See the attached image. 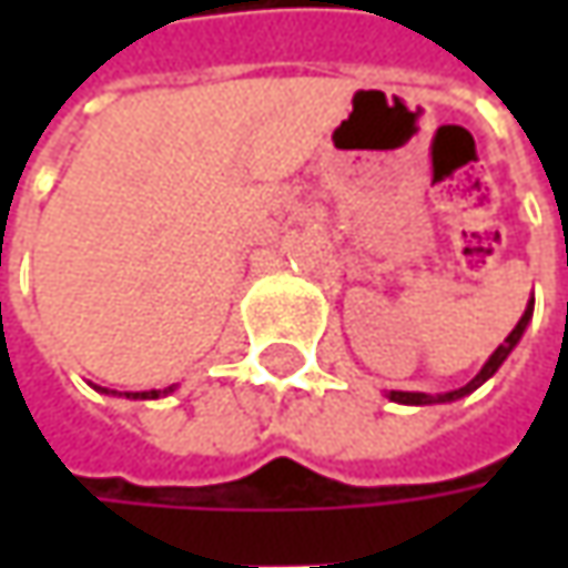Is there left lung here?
Listing matches in <instances>:
<instances>
[{"mask_svg":"<svg viewBox=\"0 0 568 568\" xmlns=\"http://www.w3.org/2000/svg\"><path fill=\"white\" fill-rule=\"evenodd\" d=\"M531 313H535V306H528L525 310V316L518 318V325H515L513 332H509V338L503 341L496 351H493V357L487 363H484V369L474 376V379L468 382V385H462V388H452V392H443V395H424V392H388V398L398 404H436V402H455V398H462V395H468V392H474L477 385H484V382L490 379L493 373L503 366V361L513 354V347L518 344V338L525 335V325H528V318H531Z\"/></svg>","mask_w":568,"mask_h":568,"instance_id":"8db88e82","label":"left lung"}]
</instances>
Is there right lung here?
I'll return each mask as SVG.
<instances>
[{
	"label": "right lung",
	"mask_w": 568,
	"mask_h": 568,
	"mask_svg": "<svg viewBox=\"0 0 568 568\" xmlns=\"http://www.w3.org/2000/svg\"><path fill=\"white\" fill-rule=\"evenodd\" d=\"M170 388L164 392H158V388H151V392H125V398H158V395H166Z\"/></svg>",
	"instance_id": "obj_1"
}]
</instances>
